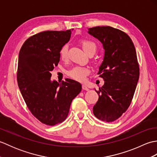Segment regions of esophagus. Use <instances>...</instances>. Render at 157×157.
Returning a JSON list of instances; mask_svg holds the SVG:
<instances>
[{"mask_svg": "<svg viewBox=\"0 0 157 157\" xmlns=\"http://www.w3.org/2000/svg\"><path fill=\"white\" fill-rule=\"evenodd\" d=\"M82 89L84 90H86V91L89 90V88L86 85H82Z\"/></svg>", "mask_w": 157, "mask_h": 157, "instance_id": "obj_1", "label": "esophagus"}]
</instances>
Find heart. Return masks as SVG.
I'll list each match as a JSON object with an SVG mask.
<instances>
[{"mask_svg": "<svg viewBox=\"0 0 157 157\" xmlns=\"http://www.w3.org/2000/svg\"><path fill=\"white\" fill-rule=\"evenodd\" d=\"M80 44L82 46L84 51L89 54V53H95L96 51V46L94 42L90 40H82L80 42ZM60 58L62 61H65L68 58V46L67 45L63 46L59 51ZM90 73V69L85 67L75 66L73 68L69 69L67 72V75L70 78L73 79V80L78 81L79 82H83L86 80V77L88 76Z\"/></svg>", "mask_w": 157, "mask_h": 157, "instance_id": "b5f03b06", "label": "heart"}]
</instances>
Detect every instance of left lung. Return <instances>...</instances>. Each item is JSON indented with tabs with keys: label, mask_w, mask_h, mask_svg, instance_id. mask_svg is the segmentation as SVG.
<instances>
[{
	"label": "left lung",
	"mask_w": 157,
	"mask_h": 157,
	"mask_svg": "<svg viewBox=\"0 0 157 157\" xmlns=\"http://www.w3.org/2000/svg\"><path fill=\"white\" fill-rule=\"evenodd\" d=\"M88 33L105 51L98 73L105 84L96 90L99 98L93 113L100 120L113 122L128 110L134 97L140 75L136 48L126 33L110 26L89 28Z\"/></svg>",
	"instance_id": "left-lung-1"
}]
</instances>
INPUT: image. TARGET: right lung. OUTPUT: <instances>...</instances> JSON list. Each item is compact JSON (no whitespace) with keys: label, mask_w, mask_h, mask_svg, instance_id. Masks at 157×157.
Listing matches in <instances>:
<instances>
[{"label":"right lung","mask_w":157,"mask_h":157,"mask_svg":"<svg viewBox=\"0 0 157 157\" xmlns=\"http://www.w3.org/2000/svg\"><path fill=\"white\" fill-rule=\"evenodd\" d=\"M71 34V29L38 33L26 40L19 51L17 79L20 92L32 114L48 125L65 121L72 101L82 90V85L73 79L59 83L51 79L60 49Z\"/></svg>","instance_id":"add662e5"}]
</instances>
